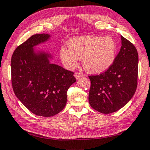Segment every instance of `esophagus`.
<instances>
[{
	"mask_svg": "<svg viewBox=\"0 0 150 150\" xmlns=\"http://www.w3.org/2000/svg\"><path fill=\"white\" fill-rule=\"evenodd\" d=\"M74 76H75V77L76 78V79H79L80 77H81L82 76H83V75H82L81 73H75L74 74Z\"/></svg>",
	"mask_w": 150,
	"mask_h": 150,
	"instance_id": "1",
	"label": "esophagus"
}]
</instances>
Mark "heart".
I'll return each instance as SVG.
<instances>
[{"label": "heart", "mask_w": 150, "mask_h": 150, "mask_svg": "<svg viewBox=\"0 0 150 150\" xmlns=\"http://www.w3.org/2000/svg\"><path fill=\"white\" fill-rule=\"evenodd\" d=\"M69 49L60 50L61 60L69 69L78 64L82 59V65L87 72L100 74L107 71L114 62L117 46L111 37H79L69 41Z\"/></svg>", "instance_id": "heart-1"}]
</instances>
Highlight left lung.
<instances>
[{
    "mask_svg": "<svg viewBox=\"0 0 150 150\" xmlns=\"http://www.w3.org/2000/svg\"><path fill=\"white\" fill-rule=\"evenodd\" d=\"M122 47L110 68L99 75L89 76L88 100L102 113L115 112L131 100L137 86L139 57L137 49L120 35Z\"/></svg>",
    "mask_w": 150,
    "mask_h": 150,
    "instance_id": "1",
    "label": "left lung"
}]
</instances>
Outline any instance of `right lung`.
I'll return each mask as SVG.
<instances>
[{"mask_svg": "<svg viewBox=\"0 0 150 150\" xmlns=\"http://www.w3.org/2000/svg\"><path fill=\"white\" fill-rule=\"evenodd\" d=\"M50 34L34 35L18 46L11 58L14 93L34 114L51 117L66 106L67 90L75 83L73 72L51 63L54 56L36 46L49 41Z\"/></svg>", "mask_w": 150, "mask_h": 150, "instance_id": "obj_1", "label": "right lung"}]
</instances>
